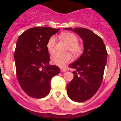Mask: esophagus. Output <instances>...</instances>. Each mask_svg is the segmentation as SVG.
Segmentation results:
<instances>
[{"mask_svg":"<svg viewBox=\"0 0 121 121\" xmlns=\"http://www.w3.org/2000/svg\"><path fill=\"white\" fill-rule=\"evenodd\" d=\"M67 71V70L66 69H64V68H60V71L61 72H65V71Z\"/></svg>","mask_w":121,"mask_h":121,"instance_id":"esophagus-1","label":"esophagus"}]
</instances>
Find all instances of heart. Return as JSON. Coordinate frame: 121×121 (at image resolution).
Wrapping results in <instances>:
<instances>
[{
	"mask_svg": "<svg viewBox=\"0 0 121 121\" xmlns=\"http://www.w3.org/2000/svg\"><path fill=\"white\" fill-rule=\"evenodd\" d=\"M61 37L67 43V50L71 52L74 56H78L82 53L83 47L79 44L78 38L74 34L71 33H64L61 35ZM56 38L52 36L49 39L47 44V48L50 53L54 52ZM71 56L69 53H55L51 57V62L53 64L59 67H64L65 64L71 61Z\"/></svg>",
	"mask_w": 121,
	"mask_h": 121,
	"instance_id": "1",
	"label": "heart"
}]
</instances>
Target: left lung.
I'll use <instances>...</instances> for the list:
<instances>
[{"mask_svg": "<svg viewBox=\"0 0 121 121\" xmlns=\"http://www.w3.org/2000/svg\"><path fill=\"white\" fill-rule=\"evenodd\" d=\"M64 29L73 31L83 40V53L69 65L75 70L73 79L67 85V93L74 102H84L93 96L102 83L107 58L106 48L102 39L88 29Z\"/></svg>", "mask_w": 121, "mask_h": 121, "instance_id": "1", "label": "left lung"}]
</instances>
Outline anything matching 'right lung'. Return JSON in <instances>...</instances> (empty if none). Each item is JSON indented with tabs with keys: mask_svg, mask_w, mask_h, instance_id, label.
<instances>
[{
	"mask_svg": "<svg viewBox=\"0 0 121 121\" xmlns=\"http://www.w3.org/2000/svg\"><path fill=\"white\" fill-rule=\"evenodd\" d=\"M59 29L35 27L23 32L16 42L14 60L18 82L25 92L34 98H43L50 92L51 78L59 67L50 65L47 48L49 39Z\"/></svg>",
	"mask_w": 121,
	"mask_h": 121,
	"instance_id": "right-lung-1",
	"label": "right lung"
}]
</instances>
